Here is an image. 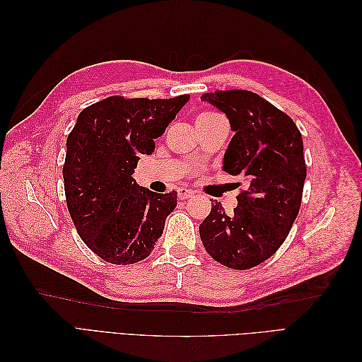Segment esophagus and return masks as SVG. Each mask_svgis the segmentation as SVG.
I'll list each match as a JSON object with an SVG mask.
<instances>
[{
  "mask_svg": "<svg viewBox=\"0 0 362 362\" xmlns=\"http://www.w3.org/2000/svg\"><path fill=\"white\" fill-rule=\"evenodd\" d=\"M193 196H194V192H192V190H189V189H180V190H178V198H180L181 201L190 199V198H193Z\"/></svg>",
  "mask_w": 362,
  "mask_h": 362,
  "instance_id": "34e87169",
  "label": "esophagus"
}]
</instances>
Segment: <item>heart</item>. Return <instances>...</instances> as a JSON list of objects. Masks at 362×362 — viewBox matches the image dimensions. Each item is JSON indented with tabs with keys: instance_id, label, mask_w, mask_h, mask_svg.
I'll return each instance as SVG.
<instances>
[{
	"instance_id": "1",
	"label": "heart",
	"mask_w": 362,
	"mask_h": 362,
	"mask_svg": "<svg viewBox=\"0 0 362 362\" xmlns=\"http://www.w3.org/2000/svg\"><path fill=\"white\" fill-rule=\"evenodd\" d=\"M222 116L218 113H214V112H202L198 119H196V125L199 124H208V122H213V120H217L221 119Z\"/></svg>"
}]
</instances>
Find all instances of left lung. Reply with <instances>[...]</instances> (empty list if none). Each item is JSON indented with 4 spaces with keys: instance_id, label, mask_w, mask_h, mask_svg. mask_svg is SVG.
Here are the masks:
<instances>
[{
    "instance_id": "obj_1",
    "label": "left lung",
    "mask_w": 362,
    "mask_h": 362,
    "mask_svg": "<svg viewBox=\"0 0 362 362\" xmlns=\"http://www.w3.org/2000/svg\"><path fill=\"white\" fill-rule=\"evenodd\" d=\"M231 124L223 170L242 175L247 187L228 216L221 202L199 225L205 250L221 264L252 269L286 242L299 214L306 178L303 141L293 119L250 90H216L201 96Z\"/></svg>"
}]
</instances>
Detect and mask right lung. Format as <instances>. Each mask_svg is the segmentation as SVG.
I'll return each mask as SVG.
<instances>
[{
    "label": "right lung",
    "instance_id": "obj_1",
    "mask_svg": "<svg viewBox=\"0 0 362 362\" xmlns=\"http://www.w3.org/2000/svg\"><path fill=\"white\" fill-rule=\"evenodd\" d=\"M189 98L115 95L78 115L66 140L64 194L76 233L104 261L134 264L151 255L161 237L177 192L154 193L131 175Z\"/></svg>",
    "mask_w": 362,
    "mask_h": 362
}]
</instances>
